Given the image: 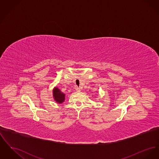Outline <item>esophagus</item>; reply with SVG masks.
<instances>
[{"label":"esophagus","instance_id":"obj_1","mask_svg":"<svg viewBox=\"0 0 159 159\" xmlns=\"http://www.w3.org/2000/svg\"><path fill=\"white\" fill-rule=\"evenodd\" d=\"M75 89H76V91H80V88H79V87H77V86H76V87H75Z\"/></svg>","mask_w":159,"mask_h":159}]
</instances>
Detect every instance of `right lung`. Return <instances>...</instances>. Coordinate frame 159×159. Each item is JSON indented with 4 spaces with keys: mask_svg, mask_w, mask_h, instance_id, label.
Segmentation results:
<instances>
[{
    "mask_svg": "<svg viewBox=\"0 0 159 159\" xmlns=\"http://www.w3.org/2000/svg\"><path fill=\"white\" fill-rule=\"evenodd\" d=\"M53 97L55 101L59 104L62 103L65 100V94L57 87L53 89Z\"/></svg>",
    "mask_w": 159,
    "mask_h": 159,
    "instance_id": "obj_1",
    "label": "right lung"
}]
</instances>
